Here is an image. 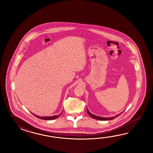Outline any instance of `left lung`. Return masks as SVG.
Listing matches in <instances>:
<instances>
[{
    "label": "left lung",
    "instance_id": "obj_1",
    "mask_svg": "<svg viewBox=\"0 0 153 153\" xmlns=\"http://www.w3.org/2000/svg\"><path fill=\"white\" fill-rule=\"evenodd\" d=\"M87 112H88V114L91 117L94 118V119H96V120H113V119H114L115 118L117 117L118 116H119V115L123 113V112H121V113H120V114H118L117 115H116L115 117H98V116H96V115H94V114H91V113L88 110V109H87Z\"/></svg>",
    "mask_w": 153,
    "mask_h": 153
}]
</instances>
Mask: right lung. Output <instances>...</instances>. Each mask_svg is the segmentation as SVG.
Wrapping results in <instances>:
<instances>
[{"label":"right lung","instance_id":"add662e5","mask_svg":"<svg viewBox=\"0 0 153 153\" xmlns=\"http://www.w3.org/2000/svg\"><path fill=\"white\" fill-rule=\"evenodd\" d=\"M35 117H38V118H39V119H42V120H53V119H57V118H58V117H59V115H61V114H62V113H61L60 114L58 115H55V116H52V117H39V116H38V115H36L34 114H33L32 113Z\"/></svg>","mask_w":153,"mask_h":153}]
</instances>
